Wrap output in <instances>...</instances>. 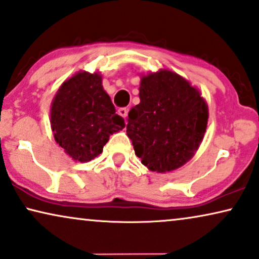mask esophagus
<instances>
[{"label":"esophagus","mask_w":259,"mask_h":259,"mask_svg":"<svg viewBox=\"0 0 259 259\" xmlns=\"http://www.w3.org/2000/svg\"><path fill=\"white\" fill-rule=\"evenodd\" d=\"M119 114L122 116L123 119H126V116H127V113H128V108L127 107H121V108H119Z\"/></svg>","instance_id":"34e87169"}]
</instances>
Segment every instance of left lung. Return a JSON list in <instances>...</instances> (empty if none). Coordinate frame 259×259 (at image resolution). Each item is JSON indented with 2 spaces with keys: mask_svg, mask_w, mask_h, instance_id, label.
<instances>
[{
  "mask_svg": "<svg viewBox=\"0 0 259 259\" xmlns=\"http://www.w3.org/2000/svg\"><path fill=\"white\" fill-rule=\"evenodd\" d=\"M139 98L127 123L137 157L154 172L179 168L203 141L208 119L206 102L189 81L166 69L141 77Z\"/></svg>",
  "mask_w": 259,
  "mask_h": 259,
  "instance_id": "8db88e82",
  "label": "left lung"
}]
</instances>
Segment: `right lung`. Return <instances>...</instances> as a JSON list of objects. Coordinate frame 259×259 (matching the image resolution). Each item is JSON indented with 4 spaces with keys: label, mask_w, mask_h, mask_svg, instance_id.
Returning <instances> with one entry per match:
<instances>
[{
    "label": "right lung",
    "mask_w": 259,
    "mask_h": 259,
    "mask_svg": "<svg viewBox=\"0 0 259 259\" xmlns=\"http://www.w3.org/2000/svg\"><path fill=\"white\" fill-rule=\"evenodd\" d=\"M51 126L66 153L87 162L101 153L109 136L121 131L125 121L102 88L100 74L79 72L61 84L53 99Z\"/></svg>",
    "instance_id": "obj_1"
}]
</instances>
